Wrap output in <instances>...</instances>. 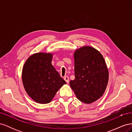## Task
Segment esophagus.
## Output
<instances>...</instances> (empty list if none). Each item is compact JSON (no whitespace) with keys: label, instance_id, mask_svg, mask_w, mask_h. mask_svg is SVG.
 Returning <instances> with one entry per match:
<instances>
[{"label":"esophagus","instance_id":"esophagus-1","mask_svg":"<svg viewBox=\"0 0 132 132\" xmlns=\"http://www.w3.org/2000/svg\"><path fill=\"white\" fill-rule=\"evenodd\" d=\"M64 79L65 80V81L67 82V83H69V77H67V76H66V77H64Z\"/></svg>","mask_w":132,"mask_h":132}]
</instances>
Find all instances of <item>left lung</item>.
<instances>
[{
  "label": "left lung",
  "mask_w": 132,
  "mask_h": 132,
  "mask_svg": "<svg viewBox=\"0 0 132 132\" xmlns=\"http://www.w3.org/2000/svg\"><path fill=\"white\" fill-rule=\"evenodd\" d=\"M75 79L70 85L77 98L91 103L104 94L109 82V70L102 55L91 46H83L74 53Z\"/></svg>",
  "instance_id": "left-lung-1"
}]
</instances>
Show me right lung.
I'll list each match as a JSON object with an SVG mask.
<instances>
[{"label": "right lung", "instance_id": "1", "mask_svg": "<svg viewBox=\"0 0 132 132\" xmlns=\"http://www.w3.org/2000/svg\"><path fill=\"white\" fill-rule=\"evenodd\" d=\"M53 54L39 52L29 57L23 65L22 80L27 95L41 104L51 102L65 81L52 64Z\"/></svg>", "mask_w": 132, "mask_h": 132}]
</instances>
